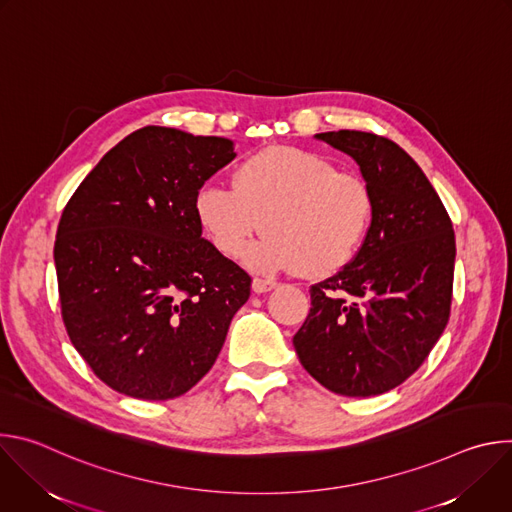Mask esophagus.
Returning <instances> with one entry per match:
<instances>
[{"label":"esophagus","mask_w":512,"mask_h":512,"mask_svg":"<svg viewBox=\"0 0 512 512\" xmlns=\"http://www.w3.org/2000/svg\"><path fill=\"white\" fill-rule=\"evenodd\" d=\"M277 283L273 279H263V277H255L253 279V291L255 294H267V291L275 289Z\"/></svg>","instance_id":"1"}]
</instances>
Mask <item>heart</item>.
Masks as SVG:
<instances>
[{
  "instance_id": "b5f03b06",
  "label": "heart",
  "mask_w": 512,
  "mask_h": 512,
  "mask_svg": "<svg viewBox=\"0 0 512 512\" xmlns=\"http://www.w3.org/2000/svg\"><path fill=\"white\" fill-rule=\"evenodd\" d=\"M202 231L218 253L245 251L259 273L298 269L322 275L344 267L367 239L375 198L360 176L336 172L322 156L271 145L243 158L229 184H204L194 198Z\"/></svg>"
}]
</instances>
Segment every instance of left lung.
Listing matches in <instances>:
<instances>
[{
	"instance_id": "obj_1",
	"label": "left lung",
	"mask_w": 512,
	"mask_h": 512,
	"mask_svg": "<svg viewBox=\"0 0 512 512\" xmlns=\"http://www.w3.org/2000/svg\"><path fill=\"white\" fill-rule=\"evenodd\" d=\"M316 137L358 164L375 218L354 259L310 287L312 308L294 348L332 393L373 397L409 379L440 340L456 237L440 196L395 141L350 129Z\"/></svg>"
}]
</instances>
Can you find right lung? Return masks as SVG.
I'll list each match as a JSON object with an SVG mask.
<instances>
[{"label":"right lung","mask_w":512,"mask_h":512,"mask_svg":"<svg viewBox=\"0 0 512 512\" xmlns=\"http://www.w3.org/2000/svg\"><path fill=\"white\" fill-rule=\"evenodd\" d=\"M233 141L148 125L121 139L62 210L54 263L68 338L113 391L166 401L221 352L251 277L202 239L196 192Z\"/></svg>","instance_id":"add662e5"}]
</instances>
